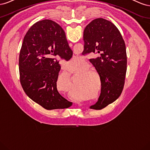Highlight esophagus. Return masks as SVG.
<instances>
[{
  "label": "esophagus",
  "mask_w": 150,
  "mask_h": 150,
  "mask_svg": "<svg viewBox=\"0 0 150 150\" xmlns=\"http://www.w3.org/2000/svg\"><path fill=\"white\" fill-rule=\"evenodd\" d=\"M69 45L70 47H72V44H71V43H69Z\"/></svg>",
  "instance_id": "obj_1"
}]
</instances>
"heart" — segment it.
Segmentation results:
<instances>
[{
    "instance_id": "b5f03b06",
    "label": "heart",
    "mask_w": 150,
    "mask_h": 150,
    "mask_svg": "<svg viewBox=\"0 0 150 150\" xmlns=\"http://www.w3.org/2000/svg\"><path fill=\"white\" fill-rule=\"evenodd\" d=\"M76 62V61H74L73 59H71L69 62V64H71V65H74L75 63ZM69 96L71 97V98H75L74 97V95L73 93H70L69 94Z\"/></svg>"
}]
</instances>
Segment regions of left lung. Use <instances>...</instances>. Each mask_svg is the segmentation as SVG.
<instances>
[{
    "instance_id": "1",
    "label": "left lung",
    "mask_w": 150,
    "mask_h": 150,
    "mask_svg": "<svg viewBox=\"0 0 150 150\" xmlns=\"http://www.w3.org/2000/svg\"><path fill=\"white\" fill-rule=\"evenodd\" d=\"M83 54L98 53L90 59L101 82L98 101L89 108L102 110L116 101L123 89L127 67L125 43L118 29L103 18L92 21L84 30Z\"/></svg>"
}]
</instances>
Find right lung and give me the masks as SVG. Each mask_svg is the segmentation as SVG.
Returning a JSON list of instances; mask_svg holds the SVG:
<instances>
[{
  "instance_id": "1",
  "label": "right lung",
  "mask_w": 150,
  "mask_h": 150,
  "mask_svg": "<svg viewBox=\"0 0 150 150\" xmlns=\"http://www.w3.org/2000/svg\"><path fill=\"white\" fill-rule=\"evenodd\" d=\"M72 56L59 25L49 19L35 23L25 34L19 54L20 81L25 94L47 110L70 107L72 103L57 89L61 69L57 58L69 61Z\"/></svg>"
}]
</instances>
